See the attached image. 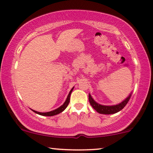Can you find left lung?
Wrapping results in <instances>:
<instances>
[{
  "label": "left lung",
  "mask_w": 153,
  "mask_h": 153,
  "mask_svg": "<svg viewBox=\"0 0 153 153\" xmlns=\"http://www.w3.org/2000/svg\"><path fill=\"white\" fill-rule=\"evenodd\" d=\"M131 96V93L129 94V96L125 100H123L122 102L117 104V105L113 106H104L94 101L91 97L90 94H89V102L92 107L94 108V110H96L98 113L102 114H115L121 111L123 108L128 103L129 100H130Z\"/></svg>",
  "instance_id": "left-lung-1"
}]
</instances>
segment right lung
<instances>
[{"instance_id": "add662e5", "label": "right lung", "mask_w": 153, "mask_h": 153, "mask_svg": "<svg viewBox=\"0 0 153 153\" xmlns=\"http://www.w3.org/2000/svg\"><path fill=\"white\" fill-rule=\"evenodd\" d=\"M73 88H74V87L71 89V90L70 91V92H69L67 98H66V100H65L64 103H63V105H61V107L58 108V109H55V110H53V111H49V112H38L36 111H34V110H32L34 112H35L36 114H38L39 115H42V116H46V117H52V116H54V115H56V114H59V113H61V112H62L63 111H64L65 109V108L68 107V105L69 102H70V97H71V92H72V91L73 90Z\"/></svg>"}]
</instances>
